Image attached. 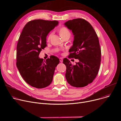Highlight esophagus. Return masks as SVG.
<instances>
[{"label":"esophagus","instance_id":"obj_1","mask_svg":"<svg viewBox=\"0 0 121 121\" xmlns=\"http://www.w3.org/2000/svg\"><path fill=\"white\" fill-rule=\"evenodd\" d=\"M59 60H60V62L61 63H62V62H63V59H62V58H59Z\"/></svg>","mask_w":121,"mask_h":121}]
</instances>
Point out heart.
Wrapping results in <instances>:
<instances>
[{"instance_id": "1", "label": "heart", "mask_w": 121, "mask_h": 121, "mask_svg": "<svg viewBox=\"0 0 121 121\" xmlns=\"http://www.w3.org/2000/svg\"><path fill=\"white\" fill-rule=\"evenodd\" d=\"M58 33L59 34V35L60 37L64 39L65 38L68 37L70 38L71 36V33L69 30H68V29L65 27H61L59 30H58ZM52 33H50L49 35L47 37V41L49 42L52 36Z\"/></svg>"}]
</instances>
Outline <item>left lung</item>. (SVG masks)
<instances>
[{"instance_id": "1", "label": "left lung", "mask_w": 121, "mask_h": 121, "mask_svg": "<svg viewBox=\"0 0 121 121\" xmlns=\"http://www.w3.org/2000/svg\"><path fill=\"white\" fill-rule=\"evenodd\" d=\"M64 24L74 35L68 57L79 60L74 65L66 58L64 59L65 78L73 87H84L93 81L99 70L101 49L99 39L91 25L83 19L69 20Z\"/></svg>"}]
</instances>
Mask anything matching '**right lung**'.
<instances>
[{
  "label": "right lung",
  "mask_w": 121,
  "mask_h": 121,
  "mask_svg": "<svg viewBox=\"0 0 121 121\" xmlns=\"http://www.w3.org/2000/svg\"><path fill=\"white\" fill-rule=\"evenodd\" d=\"M58 24L56 21L35 20L24 27L17 46L16 65L24 80L33 87L44 88L52 82L59 59L51 56L45 61L39 57L46 46V37Z\"/></svg>",
  "instance_id": "right-lung-1"
}]
</instances>
